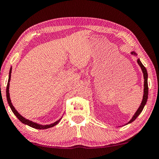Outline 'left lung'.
Wrapping results in <instances>:
<instances>
[{"instance_id": "obj_1", "label": "left lung", "mask_w": 159, "mask_h": 159, "mask_svg": "<svg viewBox=\"0 0 159 159\" xmlns=\"http://www.w3.org/2000/svg\"><path fill=\"white\" fill-rule=\"evenodd\" d=\"M131 54H134V55H136L135 52H131ZM137 63H139V65L140 66V67L141 68L142 71H143V78H144V89H143V100H142L141 104L140 106V107L139 108V109L137 110V111L135 113L134 116L131 118V120L128 123V124H130L136 119V118L139 116V114L141 113V111H143L144 106H145L146 102H147V99H148V73H147V70H146V68L144 67V66L142 64L141 62L140 61L139 59L137 60Z\"/></svg>"}]
</instances>
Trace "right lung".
<instances>
[{
  "instance_id": "right-lung-1",
  "label": "right lung",
  "mask_w": 159,
  "mask_h": 159,
  "mask_svg": "<svg viewBox=\"0 0 159 159\" xmlns=\"http://www.w3.org/2000/svg\"><path fill=\"white\" fill-rule=\"evenodd\" d=\"M11 70L12 68H11L10 70V73H9V78H8V84H7V87H6V98H7V101H8V103L9 104V106H10V107L11 108L12 111H13V113L15 114V116H16V117H17L19 120L21 121L23 123V124H26L28 125H29V126L32 127V128H34V129H49V128H51L54 126V125H56V124H58V122L60 121V120H57L56 122L53 123V124H51L50 125H39L38 124H35L34 122H32L30 121L29 120H27L25 119V118H23L22 116H20L19 113H18V111L15 109V108L13 107V106L12 105L11 103V99H10V96H9V82H10V80H11Z\"/></svg>"
}]
</instances>
